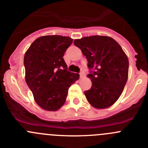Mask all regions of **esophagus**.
Here are the masks:
<instances>
[{"instance_id": "obj_1", "label": "esophagus", "mask_w": 148, "mask_h": 148, "mask_svg": "<svg viewBox=\"0 0 148 148\" xmlns=\"http://www.w3.org/2000/svg\"><path fill=\"white\" fill-rule=\"evenodd\" d=\"M79 76H80V78H83L85 77V72L83 71H82L80 72V74H79Z\"/></svg>"}]
</instances>
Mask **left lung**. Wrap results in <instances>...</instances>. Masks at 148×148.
<instances>
[{
  "instance_id": "obj_1",
  "label": "left lung",
  "mask_w": 148,
  "mask_h": 148,
  "mask_svg": "<svg viewBox=\"0 0 148 148\" xmlns=\"http://www.w3.org/2000/svg\"><path fill=\"white\" fill-rule=\"evenodd\" d=\"M74 44L86 56L88 66L94 69L87 77L92 86L85 91L88 101L96 109L111 107L119 99L128 76V59L112 38L91 36L75 39Z\"/></svg>"
}]
</instances>
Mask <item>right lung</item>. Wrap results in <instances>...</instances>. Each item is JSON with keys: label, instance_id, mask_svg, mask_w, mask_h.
Returning <instances> with one entry per match:
<instances>
[{"label": "right lung", "instance_id": "right-lung-1", "mask_svg": "<svg viewBox=\"0 0 148 148\" xmlns=\"http://www.w3.org/2000/svg\"><path fill=\"white\" fill-rule=\"evenodd\" d=\"M73 39L58 35L36 38L25 54V81L36 103L47 111H57L79 75L67 71L63 55Z\"/></svg>", "mask_w": 148, "mask_h": 148}]
</instances>
